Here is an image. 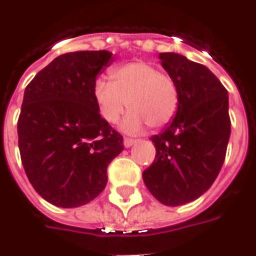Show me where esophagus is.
<instances>
[{
  "mask_svg": "<svg viewBox=\"0 0 256 256\" xmlns=\"http://www.w3.org/2000/svg\"><path fill=\"white\" fill-rule=\"evenodd\" d=\"M135 142H136V140H135V139H132V138H124V147H132Z\"/></svg>",
  "mask_w": 256,
  "mask_h": 256,
  "instance_id": "obj_1",
  "label": "esophagus"
}]
</instances>
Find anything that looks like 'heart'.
I'll return each instance as SVG.
<instances>
[{"instance_id":"b5f03b06","label":"heart","mask_w":256,"mask_h":256,"mask_svg":"<svg viewBox=\"0 0 256 256\" xmlns=\"http://www.w3.org/2000/svg\"><path fill=\"white\" fill-rule=\"evenodd\" d=\"M110 78L93 82V96L106 122H118L128 105L132 110L122 122L128 132H142L146 124L162 128L175 118L180 104L178 84L154 64L143 60L121 64L110 70Z\"/></svg>"}]
</instances>
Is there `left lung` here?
Segmentation results:
<instances>
[{
  "label": "left lung",
  "instance_id": "left-lung-1",
  "mask_svg": "<svg viewBox=\"0 0 256 256\" xmlns=\"http://www.w3.org/2000/svg\"><path fill=\"white\" fill-rule=\"evenodd\" d=\"M180 94L178 113L159 135L151 136L155 160L143 171L151 194L167 206L196 200L221 171L230 138L229 97L205 66L174 52L159 54Z\"/></svg>",
  "mask_w": 256,
  "mask_h": 256
}]
</instances>
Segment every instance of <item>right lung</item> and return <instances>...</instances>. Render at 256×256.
<instances>
[{
    "label": "right lung",
    "instance_id": "obj_1",
    "mask_svg": "<svg viewBox=\"0 0 256 256\" xmlns=\"http://www.w3.org/2000/svg\"><path fill=\"white\" fill-rule=\"evenodd\" d=\"M109 51L58 56L24 89L18 118L20 160L31 186L60 208L90 202L105 189L108 166L124 138L100 114L93 82Z\"/></svg>",
    "mask_w": 256,
    "mask_h": 256
}]
</instances>
